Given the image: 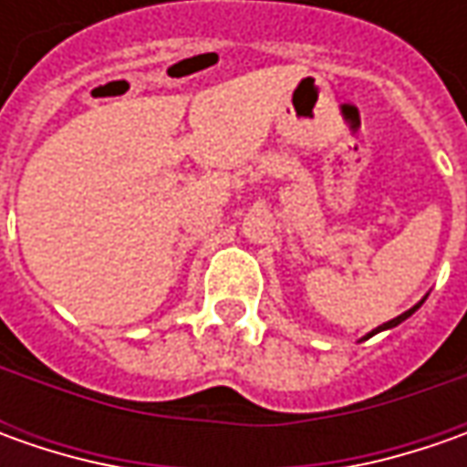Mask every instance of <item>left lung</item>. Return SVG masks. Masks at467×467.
<instances>
[{
	"label": "left lung",
	"instance_id": "obj_1",
	"mask_svg": "<svg viewBox=\"0 0 467 467\" xmlns=\"http://www.w3.org/2000/svg\"><path fill=\"white\" fill-rule=\"evenodd\" d=\"M421 304H423V301H421ZM421 304H416V306H413V309H408V312H403V314H400V317H395V319H389V322H385V325H382V327H377V330H374V332L389 330V327H395V325H400V322H403V319H408V317H410V314L416 312V309H419V306H421ZM374 332H371V335H374ZM371 335H368V337H371Z\"/></svg>",
	"mask_w": 467,
	"mask_h": 467
}]
</instances>
